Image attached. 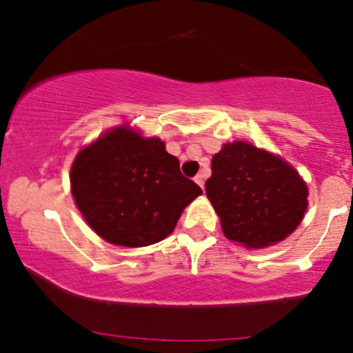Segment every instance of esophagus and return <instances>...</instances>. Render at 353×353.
Segmentation results:
<instances>
[{"instance_id": "esophagus-1", "label": "esophagus", "mask_w": 353, "mask_h": 353, "mask_svg": "<svg viewBox=\"0 0 353 353\" xmlns=\"http://www.w3.org/2000/svg\"><path fill=\"white\" fill-rule=\"evenodd\" d=\"M194 181H196V182H197V184H199V185H201V188H202V189H204V174H197V176H196V177H194Z\"/></svg>"}]
</instances>
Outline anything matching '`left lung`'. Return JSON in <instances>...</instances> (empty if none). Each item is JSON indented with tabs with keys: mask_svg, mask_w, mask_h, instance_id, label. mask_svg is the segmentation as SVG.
<instances>
[{
	"mask_svg": "<svg viewBox=\"0 0 353 353\" xmlns=\"http://www.w3.org/2000/svg\"><path fill=\"white\" fill-rule=\"evenodd\" d=\"M210 171L205 194L230 241L261 249L301 224L309 190L281 157L237 141L214 154Z\"/></svg>",
	"mask_w": 353,
	"mask_h": 353,
	"instance_id": "obj_1",
	"label": "left lung"
}]
</instances>
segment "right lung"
Returning <instances> with one entry per match:
<instances>
[{
  "label": "right lung",
  "mask_w": 353,
  "mask_h": 353,
  "mask_svg": "<svg viewBox=\"0 0 353 353\" xmlns=\"http://www.w3.org/2000/svg\"><path fill=\"white\" fill-rule=\"evenodd\" d=\"M76 205L92 230L116 245L144 247L168 237L202 189L157 137L128 125L101 136L71 168Z\"/></svg>",
  "instance_id": "add662e5"
}]
</instances>
